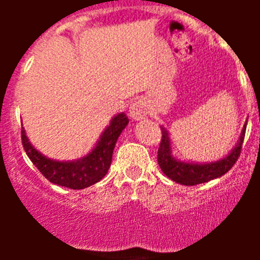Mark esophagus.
<instances>
[{
    "label": "esophagus",
    "mask_w": 260,
    "mask_h": 260,
    "mask_svg": "<svg viewBox=\"0 0 260 260\" xmlns=\"http://www.w3.org/2000/svg\"><path fill=\"white\" fill-rule=\"evenodd\" d=\"M128 112H129L131 118L138 121V120H142V118L146 117L147 113H148V108H147V104L143 100H138V101L131 104Z\"/></svg>",
    "instance_id": "34e87169"
}]
</instances>
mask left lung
Listing matches in <instances>:
<instances>
[{
    "instance_id": "1",
    "label": "left lung",
    "mask_w": 260,
    "mask_h": 260,
    "mask_svg": "<svg viewBox=\"0 0 260 260\" xmlns=\"http://www.w3.org/2000/svg\"><path fill=\"white\" fill-rule=\"evenodd\" d=\"M247 121L243 125L242 134L239 136L238 143L232 150L214 162H193V160H181L173 154V146L169 131L165 126L162 129V142L158 150V165L162 171L170 178L171 181L177 182L179 185L194 186L200 183H205L212 179L220 178L232 169L238 160L240 150H242L243 139L246 134Z\"/></svg>"
}]
</instances>
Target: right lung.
<instances>
[{
    "mask_svg": "<svg viewBox=\"0 0 260 260\" xmlns=\"http://www.w3.org/2000/svg\"><path fill=\"white\" fill-rule=\"evenodd\" d=\"M128 122L129 120L124 112L113 116L95 146L85 156L74 160H56L43 155L32 146L24 126L21 131L22 146L30 162L48 181L69 189L81 190L97 183L105 177L112 163L114 146Z\"/></svg>",
    "mask_w": 260,
    "mask_h": 260,
    "instance_id": "1",
    "label": "right lung"
}]
</instances>
